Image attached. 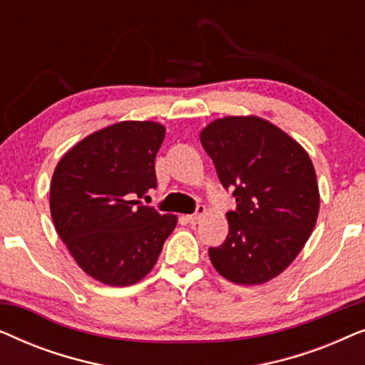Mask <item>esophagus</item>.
<instances>
[{
  "mask_svg": "<svg viewBox=\"0 0 365 365\" xmlns=\"http://www.w3.org/2000/svg\"><path fill=\"white\" fill-rule=\"evenodd\" d=\"M204 212H206V207L197 206L196 207V212L191 214V216H187V222L189 224H197L199 221H201V217L204 216Z\"/></svg>",
  "mask_w": 365,
  "mask_h": 365,
  "instance_id": "1",
  "label": "esophagus"
}]
</instances>
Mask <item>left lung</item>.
<instances>
[{
	"instance_id": "obj_1",
	"label": "left lung",
	"mask_w": 365,
	"mask_h": 365,
	"mask_svg": "<svg viewBox=\"0 0 365 365\" xmlns=\"http://www.w3.org/2000/svg\"><path fill=\"white\" fill-rule=\"evenodd\" d=\"M219 181L232 189L229 234L209 247L216 271L236 284L271 281L307 242L319 214L312 161L291 136L256 116H229L201 133Z\"/></svg>"
}]
</instances>
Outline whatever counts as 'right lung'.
<instances>
[{"label": "right lung", "instance_id": "right-lung-1", "mask_svg": "<svg viewBox=\"0 0 365 365\" xmlns=\"http://www.w3.org/2000/svg\"><path fill=\"white\" fill-rule=\"evenodd\" d=\"M164 134L153 121L113 124L69 149L54 169V227L78 266L108 286L141 281L176 227V216L141 201L158 186L154 161Z\"/></svg>", "mask_w": 365, "mask_h": 365}]
</instances>
